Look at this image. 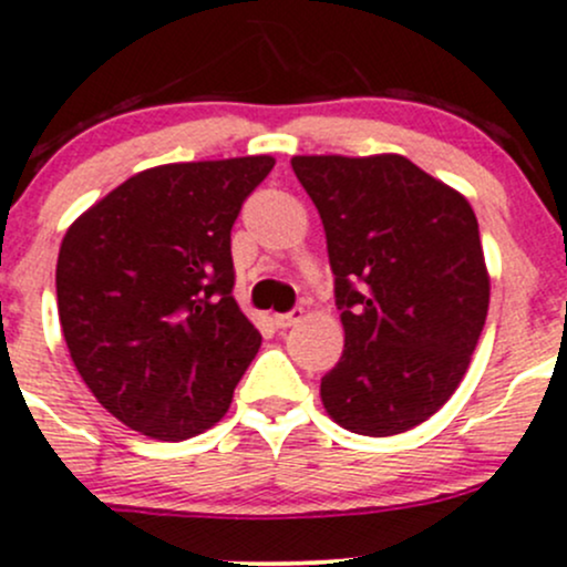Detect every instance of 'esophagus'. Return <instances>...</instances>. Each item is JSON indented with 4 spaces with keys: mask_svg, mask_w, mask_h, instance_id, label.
<instances>
[{
    "mask_svg": "<svg viewBox=\"0 0 567 567\" xmlns=\"http://www.w3.org/2000/svg\"><path fill=\"white\" fill-rule=\"evenodd\" d=\"M301 318H303V309L296 307V309H290V312H285V315H274L271 323L277 326V329H290V326L299 323Z\"/></svg>",
    "mask_w": 567,
    "mask_h": 567,
    "instance_id": "obj_1",
    "label": "esophagus"
}]
</instances>
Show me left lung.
I'll return each mask as SVG.
<instances>
[{
  "label": "left lung",
  "mask_w": 567,
  "mask_h": 567,
  "mask_svg": "<svg viewBox=\"0 0 567 567\" xmlns=\"http://www.w3.org/2000/svg\"><path fill=\"white\" fill-rule=\"evenodd\" d=\"M323 219L344 350L320 380L339 426L391 437L458 389L488 312L478 219L402 154L290 159Z\"/></svg>",
  "instance_id": "left-lung-1"
}]
</instances>
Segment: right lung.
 Listing matches in <instances>:
<instances>
[{
	"label": "right lung",
	"mask_w": 567,
	"mask_h": 567,
	"mask_svg": "<svg viewBox=\"0 0 567 567\" xmlns=\"http://www.w3.org/2000/svg\"><path fill=\"white\" fill-rule=\"evenodd\" d=\"M271 154L146 168L62 238L56 307L70 359L124 426L189 440L228 413L260 348L234 299V228Z\"/></svg>",
	"instance_id": "obj_1"
}]
</instances>
